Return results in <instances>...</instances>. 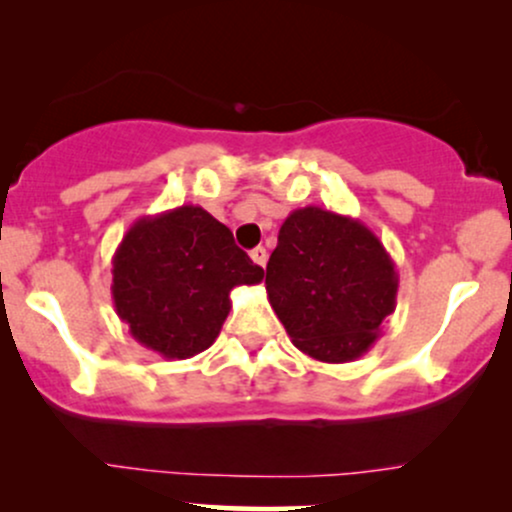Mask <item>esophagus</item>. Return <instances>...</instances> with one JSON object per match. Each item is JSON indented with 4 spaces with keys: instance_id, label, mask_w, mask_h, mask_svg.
<instances>
[{
    "instance_id": "34e87169",
    "label": "esophagus",
    "mask_w": 512,
    "mask_h": 512,
    "mask_svg": "<svg viewBox=\"0 0 512 512\" xmlns=\"http://www.w3.org/2000/svg\"><path fill=\"white\" fill-rule=\"evenodd\" d=\"M250 257H252V262L260 264V267H264V264H267V250H264L262 245H257V248L250 252Z\"/></svg>"
}]
</instances>
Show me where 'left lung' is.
Returning <instances> with one entry per match:
<instances>
[{"label":"left lung","instance_id":"1","mask_svg":"<svg viewBox=\"0 0 512 512\" xmlns=\"http://www.w3.org/2000/svg\"><path fill=\"white\" fill-rule=\"evenodd\" d=\"M264 284L296 349L322 363H346L366 354L395 313L399 276L366 223L303 207L281 223Z\"/></svg>","mask_w":512,"mask_h":512}]
</instances>
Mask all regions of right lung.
I'll use <instances>...</instances> for the list:
<instances>
[{
	"label": "right lung",
	"instance_id": "obj_1",
	"mask_svg": "<svg viewBox=\"0 0 512 512\" xmlns=\"http://www.w3.org/2000/svg\"><path fill=\"white\" fill-rule=\"evenodd\" d=\"M264 269L233 233L195 204L142 216L113 255L115 313L129 334L163 358H192L219 337L236 286L260 284Z\"/></svg>",
	"mask_w": 512,
	"mask_h": 512
}]
</instances>
